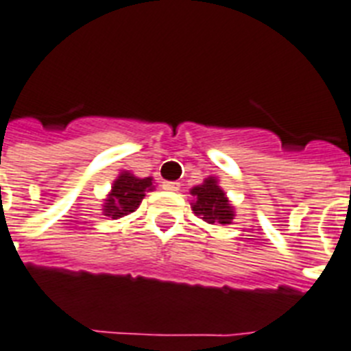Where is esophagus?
I'll use <instances>...</instances> for the list:
<instances>
[{"label": "esophagus", "instance_id": "esophagus-1", "mask_svg": "<svg viewBox=\"0 0 351 351\" xmlns=\"http://www.w3.org/2000/svg\"><path fill=\"white\" fill-rule=\"evenodd\" d=\"M162 187L167 191H178L180 189V182H164V185H162Z\"/></svg>", "mask_w": 351, "mask_h": 351}]
</instances>
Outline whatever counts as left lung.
Instances as JSON below:
<instances>
[{"label": "left lung", "mask_w": 351, "mask_h": 351, "mask_svg": "<svg viewBox=\"0 0 351 351\" xmlns=\"http://www.w3.org/2000/svg\"><path fill=\"white\" fill-rule=\"evenodd\" d=\"M191 195L196 198V202L193 204V210L196 216H202L204 221L221 225L230 223L234 213L215 178H207L204 184L191 189Z\"/></svg>", "instance_id": "8db88e82"}]
</instances>
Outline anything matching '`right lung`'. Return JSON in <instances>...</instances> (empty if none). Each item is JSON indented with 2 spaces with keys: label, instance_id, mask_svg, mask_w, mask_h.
Masks as SVG:
<instances>
[{
  "label": "right lung",
  "instance_id": "add662e5",
  "mask_svg": "<svg viewBox=\"0 0 351 351\" xmlns=\"http://www.w3.org/2000/svg\"><path fill=\"white\" fill-rule=\"evenodd\" d=\"M151 178H136L131 173H122L115 180L104 205V215L111 218H122L141 205L142 198L151 191Z\"/></svg>",
  "mask_w": 351,
  "mask_h": 351
}]
</instances>
